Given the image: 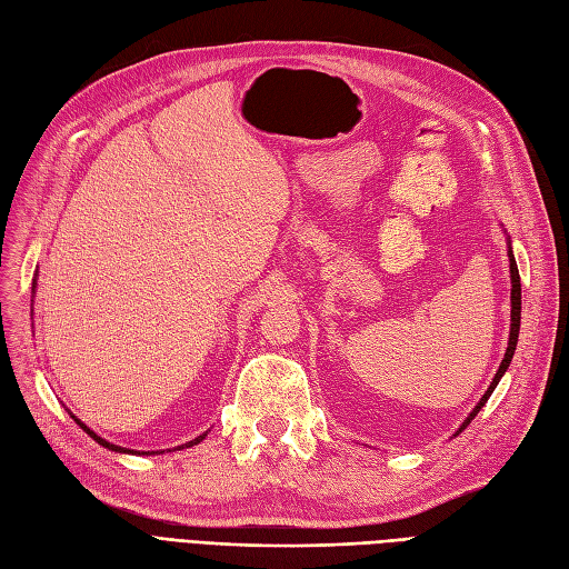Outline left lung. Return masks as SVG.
Instances as JSON below:
<instances>
[{"mask_svg": "<svg viewBox=\"0 0 569 569\" xmlns=\"http://www.w3.org/2000/svg\"><path fill=\"white\" fill-rule=\"evenodd\" d=\"M506 240H508V268H511V335H508V346H506V352H503V360H501V365H499V369H497V375H495L492 383H489V388L485 390V396H482L480 402L473 407L471 415H468V417L463 419V423L459 426V430H457L455 436H459L461 430L478 417V411L485 407V402L489 400V396L495 393V388H497V383L501 381V377L506 375V369L511 367L513 352H516V346H518V335H520V308H522L520 299H522V291H520V276H518V263H516V257H513L511 238H506Z\"/></svg>", "mask_w": 569, "mask_h": 569, "instance_id": "obj_1", "label": "left lung"}]
</instances>
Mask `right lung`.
I'll return each mask as SVG.
<instances>
[{
    "label": "right lung",
    "instance_id": "add662e5",
    "mask_svg": "<svg viewBox=\"0 0 569 569\" xmlns=\"http://www.w3.org/2000/svg\"><path fill=\"white\" fill-rule=\"evenodd\" d=\"M34 284H37V276H34V280H32V297H34ZM68 415L74 419V423L77 426H80L82 430H84V433L89 436V438H93L98 445H101V447H106V449H110V452H120V455H158V452H133V449H127V447H120V445H112V442H108L106 438H101V436H98V433H93V430L84 423V421H80V419H77L74 415H72V411H68ZM207 438V433H202V436H198V438H194V440H190V442H186V445H179V447H173V449H186V447H192V445H198V442H202Z\"/></svg>",
    "mask_w": 569,
    "mask_h": 569
}]
</instances>
